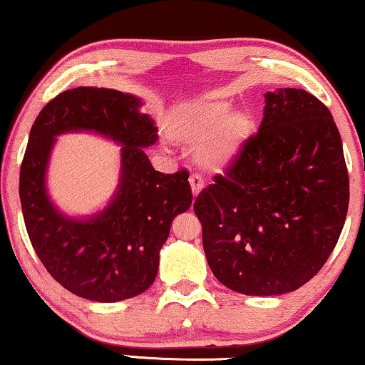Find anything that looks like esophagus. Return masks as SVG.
<instances>
[{
    "label": "esophagus",
    "mask_w": 365,
    "mask_h": 365,
    "mask_svg": "<svg viewBox=\"0 0 365 365\" xmlns=\"http://www.w3.org/2000/svg\"><path fill=\"white\" fill-rule=\"evenodd\" d=\"M189 184H191L192 196H197V194L201 192V189L205 187V182H202V179L200 176H196V174L189 176Z\"/></svg>",
    "instance_id": "34e87169"
}]
</instances>
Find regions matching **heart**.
I'll return each instance as SVG.
<instances>
[{
    "label": "heart",
    "instance_id": "1",
    "mask_svg": "<svg viewBox=\"0 0 365 365\" xmlns=\"http://www.w3.org/2000/svg\"><path fill=\"white\" fill-rule=\"evenodd\" d=\"M257 132L253 112L240 108L226 98L202 96L184 102L171 113L168 134L174 142L194 149L201 169L221 173L228 169Z\"/></svg>",
    "mask_w": 365,
    "mask_h": 365
}]
</instances>
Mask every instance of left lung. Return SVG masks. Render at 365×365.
Segmentation results:
<instances>
[{
    "label": "left lung",
    "mask_w": 365,
    "mask_h": 365,
    "mask_svg": "<svg viewBox=\"0 0 365 365\" xmlns=\"http://www.w3.org/2000/svg\"><path fill=\"white\" fill-rule=\"evenodd\" d=\"M349 174L332 113L302 88L264 93L243 154L194 201L212 275L243 295H282L312 280L334 252Z\"/></svg>",
    "instance_id": "left-lung-1"
}]
</instances>
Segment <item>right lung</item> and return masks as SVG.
<instances>
[{
    "label": "right lung",
    "instance_id": "add662e5",
    "mask_svg": "<svg viewBox=\"0 0 365 365\" xmlns=\"http://www.w3.org/2000/svg\"><path fill=\"white\" fill-rule=\"evenodd\" d=\"M140 98L113 88L78 87L56 96L38 113L20 169L25 226L40 262L75 295L120 302L153 285L171 223L192 202L187 171H155L144 149L158 127ZM96 131L123 145L120 186L97 215L70 218L49 201L44 176L54 137Z\"/></svg>",
    "mask_w": 365,
    "mask_h": 365
}]
</instances>
